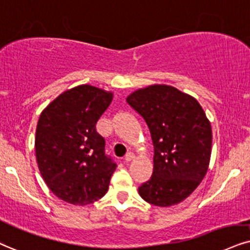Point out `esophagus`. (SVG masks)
<instances>
[{
    "label": "esophagus",
    "instance_id": "1",
    "mask_svg": "<svg viewBox=\"0 0 250 250\" xmlns=\"http://www.w3.org/2000/svg\"><path fill=\"white\" fill-rule=\"evenodd\" d=\"M135 158V155H134V153L133 152H128L127 154H126L125 155V160L126 161H132V160H133Z\"/></svg>",
    "mask_w": 250,
    "mask_h": 250
}]
</instances>
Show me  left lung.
<instances>
[{"label":"left lung","mask_w":250,"mask_h":250,"mask_svg":"<svg viewBox=\"0 0 250 250\" xmlns=\"http://www.w3.org/2000/svg\"><path fill=\"white\" fill-rule=\"evenodd\" d=\"M126 101L144 117L154 146L153 175L139 188V195L160 208L180 204L208 169L210 120L195 97L168 84L137 89Z\"/></svg>","instance_id":"obj_1"}]
</instances>
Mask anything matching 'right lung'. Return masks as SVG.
Instances as JSON below:
<instances>
[{
    "instance_id": "right-lung-1",
    "label": "right lung",
    "mask_w": 250,
    "mask_h": 250,
    "mask_svg": "<svg viewBox=\"0 0 250 250\" xmlns=\"http://www.w3.org/2000/svg\"><path fill=\"white\" fill-rule=\"evenodd\" d=\"M113 92L81 84L64 90L40 113L36 159L45 183L58 198L87 205L109 189L116 163L104 154L105 141L96 131Z\"/></svg>"
}]
</instances>
